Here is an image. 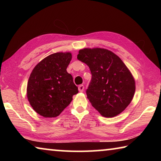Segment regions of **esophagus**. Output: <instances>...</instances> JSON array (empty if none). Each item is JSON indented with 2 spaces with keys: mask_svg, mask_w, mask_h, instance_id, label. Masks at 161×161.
<instances>
[{
  "mask_svg": "<svg viewBox=\"0 0 161 161\" xmlns=\"http://www.w3.org/2000/svg\"><path fill=\"white\" fill-rule=\"evenodd\" d=\"M84 85H81V84L78 86V89L80 92H82L84 91Z\"/></svg>",
  "mask_w": 161,
  "mask_h": 161,
  "instance_id": "1",
  "label": "esophagus"
}]
</instances>
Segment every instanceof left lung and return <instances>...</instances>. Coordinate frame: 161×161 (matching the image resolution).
<instances>
[{"mask_svg":"<svg viewBox=\"0 0 161 161\" xmlns=\"http://www.w3.org/2000/svg\"><path fill=\"white\" fill-rule=\"evenodd\" d=\"M79 60L90 69L92 80L86 96L101 115L111 118L125 110L136 90L135 80L119 56L104 48H84Z\"/></svg>","mask_w":161,"mask_h":161,"instance_id":"1","label":"left lung"}]
</instances>
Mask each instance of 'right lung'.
Listing matches in <instances>:
<instances>
[{"label": "right lung", "mask_w": 161, "mask_h": 161, "mask_svg": "<svg viewBox=\"0 0 161 161\" xmlns=\"http://www.w3.org/2000/svg\"><path fill=\"white\" fill-rule=\"evenodd\" d=\"M72 53H56L46 57L32 69L27 97L32 108L45 118L58 116L78 93L72 76L67 72Z\"/></svg>", "instance_id": "add662e5"}]
</instances>
